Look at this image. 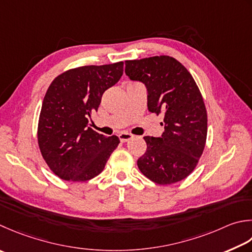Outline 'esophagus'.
Returning <instances> with one entry per match:
<instances>
[{"label":"esophagus","mask_w":252,"mask_h":252,"mask_svg":"<svg viewBox=\"0 0 252 252\" xmlns=\"http://www.w3.org/2000/svg\"><path fill=\"white\" fill-rule=\"evenodd\" d=\"M119 139H120V141L122 142V143H125V142H127V141H130L132 137H133V135L132 134H130V133H126V132H122V133H120L119 135Z\"/></svg>","instance_id":"1"}]
</instances>
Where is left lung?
I'll return each mask as SVG.
<instances>
[{
  "mask_svg": "<svg viewBox=\"0 0 252 252\" xmlns=\"http://www.w3.org/2000/svg\"><path fill=\"white\" fill-rule=\"evenodd\" d=\"M126 74L145 85L149 110L164 115L161 136H144L147 150L137 159L139 169L158 185L187 178L198 164L208 134V115L193 77L168 56L126 61Z\"/></svg>",
  "mask_w": 252,
  "mask_h": 252,
  "instance_id": "left-lung-1",
  "label": "left lung"
}]
</instances>
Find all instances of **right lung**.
Wrapping results in <instances>:
<instances>
[{
	"label": "right lung",
	"mask_w": 252,
	"mask_h": 252,
	"mask_svg": "<svg viewBox=\"0 0 252 252\" xmlns=\"http://www.w3.org/2000/svg\"><path fill=\"white\" fill-rule=\"evenodd\" d=\"M123 62L72 68L54 78L43 98L38 144L43 159L63 180L86 181L105 168L120 143L90 127L102 94L120 80Z\"/></svg>",
	"instance_id": "obj_1"
}]
</instances>
